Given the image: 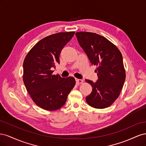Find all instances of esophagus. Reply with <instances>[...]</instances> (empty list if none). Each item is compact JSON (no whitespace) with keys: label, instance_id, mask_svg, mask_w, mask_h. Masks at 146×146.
Returning a JSON list of instances; mask_svg holds the SVG:
<instances>
[{"label":"esophagus","instance_id":"obj_1","mask_svg":"<svg viewBox=\"0 0 146 146\" xmlns=\"http://www.w3.org/2000/svg\"><path fill=\"white\" fill-rule=\"evenodd\" d=\"M76 81L77 84H82L83 82V80H81V79H78V78H76Z\"/></svg>","mask_w":146,"mask_h":146}]
</instances>
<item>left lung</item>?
I'll return each mask as SVG.
<instances>
[{
	"label": "left lung",
	"mask_w": 146,
	"mask_h": 146,
	"mask_svg": "<svg viewBox=\"0 0 146 146\" xmlns=\"http://www.w3.org/2000/svg\"><path fill=\"white\" fill-rule=\"evenodd\" d=\"M76 35L91 64L97 66L98 80L94 83L85 80L92 88L86 102L95 108H107L120 95L125 80L122 55L114 44L101 35L87 32Z\"/></svg>",
	"instance_id": "1"
}]
</instances>
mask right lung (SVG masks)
Returning a JSON list of instances; mask_svg holds the SVG:
<instances>
[{"instance_id": "obj_1", "label": "right lung", "mask_w": 146, "mask_h": 146, "mask_svg": "<svg viewBox=\"0 0 146 146\" xmlns=\"http://www.w3.org/2000/svg\"><path fill=\"white\" fill-rule=\"evenodd\" d=\"M74 32H60L38 41L26 55L23 63V81L35 104L47 111H55L65 104L76 85L72 77L53 75L60 54Z\"/></svg>"}]
</instances>
